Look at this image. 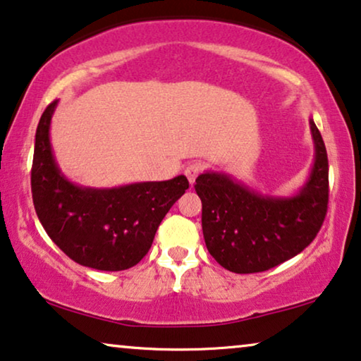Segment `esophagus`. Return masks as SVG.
I'll use <instances>...</instances> for the list:
<instances>
[{"instance_id": "obj_1", "label": "esophagus", "mask_w": 361, "mask_h": 361, "mask_svg": "<svg viewBox=\"0 0 361 361\" xmlns=\"http://www.w3.org/2000/svg\"><path fill=\"white\" fill-rule=\"evenodd\" d=\"M202 169H204V167H202L200 162H190V164L185 167L184 174L187 176V179H189L190 184H194L195 179L199 177V174L202 172Z\"/></svg>"}]
</instances>
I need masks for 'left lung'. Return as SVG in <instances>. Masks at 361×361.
Here are the masks:
<instances>
[{
	"label": "left lung",
	"mask_w": 361,
	"mask_h": 361,
	"mask_svg": "<svg viewBox=\"0 0 361 361\" xmlns=\"http://www.w3.org/2000/svg\"><path fill=\"white\" fill-rule=\"evenodd\" d=\"M315 159L309 179L290 197L263 195L224 172L195 179L209 253L225 269L261 273L294 258L312 243L327 215L329 159L312 118Z\"/></svg>",
	"instance_id": "obj_1"
}]
</instances>
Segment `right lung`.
Listing matches in <instances>:
<instances>
[{
    "instance_id": "right-lung-1",
    "label": "right lung",
    "mask_w": 361,
    "mask_h": 361,
    "mask_svg": "<svg viewBox=\"0 0 361 361\" xmlns=\"http://www.w3.org/2000/svg\"><path fill=\"white\" fill-rule=\"evenodd\" d=\"M57 100L44 110L36 131L31 189L34 209L51 240L75 263L123 271L140 263L171 207L189 189L185 176L111 189L77 185L62 174L51 145Z\"/></svg>"
}]
</instances>
